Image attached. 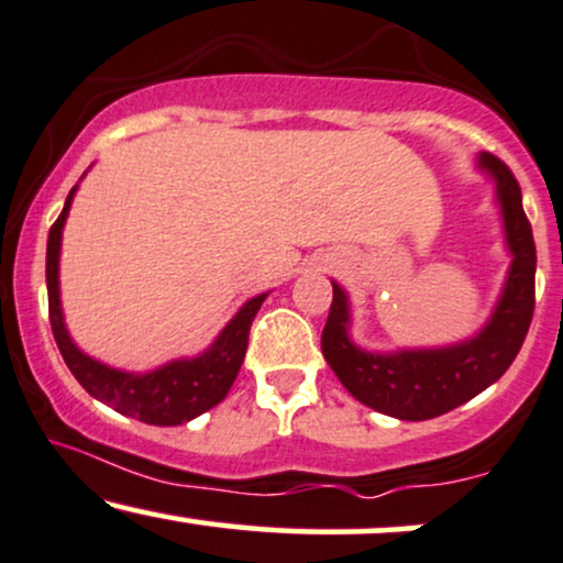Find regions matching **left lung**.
Instances as JSON below:
<instances>
[{"mask_svg": "<svg viewBox=\"0 0 563 563\" xmlns=\"http://www.w3.org/2000/svg\"><path fill=\"white\" fill-rule=\"evenodd\" d=\"M479 167L496 180L511 267L490 320L475 338L443 349L364 351L351 341L349 296L333 283V303L322 330V354L356 401L380 415L422 422L445 415L490 388L517 358L534 311V239L521 209V188L509 167L479 154Z\"/></svg>", "mask_w": 563, "mask_h": 563, "instance_id": "left-lung-1", "label": "left lung"}]
</instances>
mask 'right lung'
Here are the masks:
<instances>
[{
    "label": "right lung",
    "instance_id": "obj_1",
    "mask_svg": "<svg viewBox=\"0 0 563 563\" xmlns=\"http://www.w3.org/2000/svg\"><path fill=\"white\" fill-rule=\"evenodd\" d=\"M78 186L67 194V201L46 241V290H49V322L59 354L70 367L76 380L101 404L112 406L125 417H135L146 424L173 428V424L191 422L205 415L228 396L230 385L239 375L243 356L249 349V330L267 294L254 296L239 309V314L225 324L217 341L205 354L194 358H175L152 372H123L107 367L84 354L73 338L67 335L59 303V246H63V228L70 212L73 196Z\"/></svg>",
    "mask_w": 563,
    "mask_h": 563
}]
</instances>
